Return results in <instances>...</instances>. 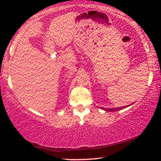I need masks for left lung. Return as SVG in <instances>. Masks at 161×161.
I'll list each match as a JSON object with an SVG mask.
<instances>
[{"mask_svg":"<svg viewBox=\"0 0 161 161\" xmlns=\"http://www.w3.org/2000/svg\"><path fill=\"white\" fill-rule=\"evenodd\" d=\"M129 105H128V106H124V107H121V108H111V109H110V108H102L103 110H107V111H116V110H121V109H123V108H127V107H129Z\"/></svg>","mask_w":161,"mask_h":161,"instance_id":"left-lung-1","label":"left lung"}]
</instances>
